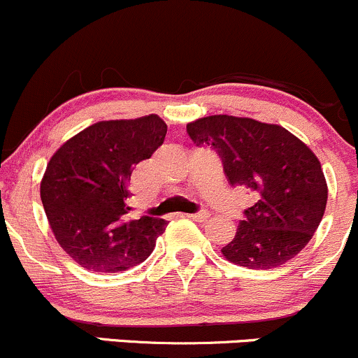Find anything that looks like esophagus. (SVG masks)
Segmentation results:
<instances>
[{
    "label": "esophagus",
    "instance_id": "obj_1",
    "mask_svg": "<svg viewBox=\"0 0 358 358\" xmlns=\"http://www.w3.org/2000/svg\"><path fill=\"white\" fill-rule=\"evenodd\" d=\"M187 217H190V220L194 221H206L209 216L206 213H195V214H187Z\"/></svg>",
    "mask_w": 358,
    "mask_h": 358
}]
</instances>
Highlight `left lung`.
<instances>
[{"mask_svg":"<svg viewBox=\"0 0 358 358\" xmlns=\"http://www.w3.org/2000/svg\"><path fill=\"white\" fill-rule=\"evenodd\" d=\"M195 144L214 148L229 185L243 187L255 204L236 235L221 248L224 259L247 269H273L310 242L328 202V183L306 142L274 123L213 115L187 125Z\"/></svg>","mask_w":358,"mask_h":358,"instance_id":"obj_1","label":"left lung"}]
</instances>
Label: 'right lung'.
<instances>
[{
    "label": "right lung",
    "mask_w": 358,
    "mask_h": 358,
    "mask_svg": "<svg viewBox=\"0 0 358 358\" xmlns=\"http://www.w3.org/2000/svg\"><path fill=\"white\" fill-rule=\"evenodd\" d=\"M157 115L104 120L69 138L48 163L41 201L59 247L84 269L118 273L149 257L164 220L129 217L131 168L166 137Z\"/></svg>",
    "instance_id": "obj_1"
}]
</instances>
